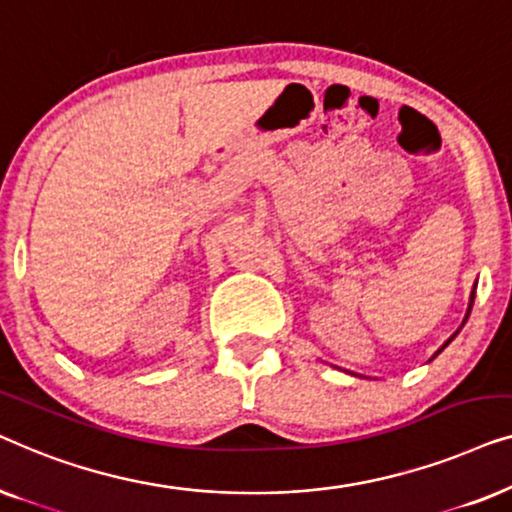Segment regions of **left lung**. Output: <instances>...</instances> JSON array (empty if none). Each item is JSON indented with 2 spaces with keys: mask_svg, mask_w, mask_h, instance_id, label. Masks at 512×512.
Returning <instances> with one entry per match:
<instances>
[{
  "mask_svg": "<svg viewBox=\"0 0 512 512\" xmlns=\"http://www.w3.org/2000/svg\"><path fill=\"white\" fill-rule=\"evenodd\" d=\"M473 300H475V291H471V303H468V312H466V319H468V314H471V310H473ZM466 319H464V324H466ZM464 324H461V326H464ZM457 333H459V331H457ZM457 333H454V335H452V338H450V340H447V342H445V345H443V347H440V349H438V352H436V354H433V356H438L440 352H443V349H445L447 345H450V342H452L454 338H457Z\"/></svg>",
  "mask_w": 512,
  "mask_h": 512,
  "instance_id": "obj_1",
  "label": "left lung"
}]
</instances>
